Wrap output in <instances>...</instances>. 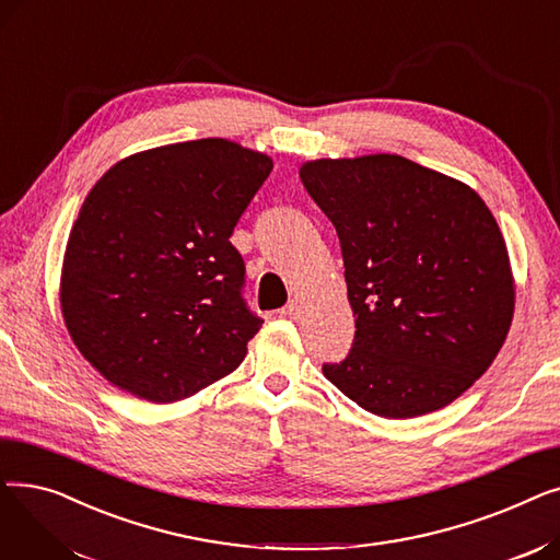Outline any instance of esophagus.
Instances as JSON below:
<instances>
[{"instance_id": "esophagus-1", "label": "esophagus", "mask_w": 560, "mask_h": 560, "mask_svg": "<svg viewBox=\"0 0 560 560\" xmlns=\"http://www.w3.org/2000/svg\"><path fill=\"white\" fill-rule=\"evenodd\" d=\"M281 315L283 317H290V319H298L302 315V302L300 300H290L283 308H281Z\"/></svg>"}]
</instances>
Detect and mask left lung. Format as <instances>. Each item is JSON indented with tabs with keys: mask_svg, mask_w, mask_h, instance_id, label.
<instances>
[{
	"mask_svg": "<svg viewBox=\"0 0 560 560\" xmlns=\"http://www.w3.org/2000/svg\"><path fill=\"white\" fill-rule=\"evenodd\" d=\"M302 184L336 226L357 317L331 384L374 416L443 408L490 368L511 329L504 235L483 199L397 154L319 159Z\"/></svg>",
	"mask_w": 560,
	"mask_h": 560,
	"instance_id": "1",
	"label": "left lung"
}]
</instances>
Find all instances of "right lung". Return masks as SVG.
Wrapping results in <instances>:
<instances>
[{
  "label": "right lung",
  "instance_id": "obj_1",
  "mask_svg": "<svg viewBox=\"0 0 560 560\" xmlns=\"http://www.w3.org/2000/svg\"><path fill=\"white\" fill-rule=\"evenodd\" d=\"M272 159L224 138L115 163L70 231L61 308L85 361L140 399H186L238 368L262 319L233 226Z\"/></svg>",
  "mask_w": 560,
  "mask_h": 560
}]
</instances>
